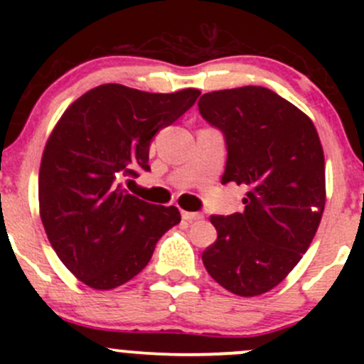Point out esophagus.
Returning a JSON list of instances; mask_svg holds the SVG:
<instances>
[{
	"instance_id": "esophagus-1",
	"label": "esophagus",
	"mask_w": 364,
	"mask_h": 364,
	"mask_svg": "<svg viewBox=\"0 0 364 364\" xmlns=\"http://www.w3.org/2000/svg\"><path fill=\"white\" fill-rule=\"evenodd\" d=\"M183 220L186 222H193V220H200L203 218V213H193V211H181Z\"/></svg>"
}]
</instances>
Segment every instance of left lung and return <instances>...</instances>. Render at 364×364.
I'll list each match as a JSON object with an SVG mask.
<instances>
[{
  "label": "left lung",
  "instance_id": "1",
  "mask_svg": "<svg viewBox=\"0 0 364 364\" xmlns=\"http://www.w3.org/2000/svg\"><path fill=\"white\" fill-rule=\"evenodd\" d=\"M197 105L225 141L222 183L248 186L243 213L211 216L218 237L203 262L232 294H264L294 269L321 223V139L306 114L262 86L213 91Z\"/></svg>",
  "mask_w": 364,
  "mask_h": 364
}]
</instances>
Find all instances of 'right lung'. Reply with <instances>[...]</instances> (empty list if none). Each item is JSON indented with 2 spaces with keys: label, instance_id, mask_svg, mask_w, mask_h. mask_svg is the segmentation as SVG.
<instances>
[{
  "label": "right lung",
  "instance_id": "right-lung-1",
  "mask_svg": "<svg viewBox=\"0 0 364 364\" xmlns=\"http://www.w3.org/2000/svg\"><path fill=\"white\" fill-rule=\"evenodd\" d=\"M200 95L146 93L102 84L65 111L43 149L40 216L61 262L91 289L119 287L148 266L156 243L181 222L178 208L141 200L123 178L149 171V146Z\"/></svg>",
  "mask_w": 364,
  "mask_h": 364
}]
</instances>
